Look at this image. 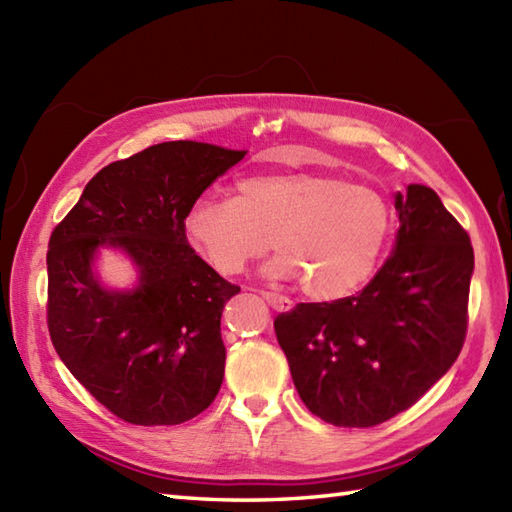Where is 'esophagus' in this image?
Instances as JSON below:
<instances>
[{
  "label": "esophagus",
  "mask_w": 512,
  "mask_h": 512,
  "mask_svg": "<svg viewBox=\"0 0 512 512\" xmlns=\"http://www.w3.org/2000/svg\"><path fill=\"white\" fill-rule=\"evenodd\" d=\"M262 297L266 299L268 306L273 308V310H277V312H288V310H292V301H290L288 297L275 295V292H264Z\"/></svg>",
  "instance_id": "obj_1"
}]
</instances>
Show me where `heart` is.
<instances>
[{
	"mask_svg": "<svg viewBox=\"0 0 512 512\" xmlns=\"http://www.w3.org/2000/svg\"><path fill=\"white\" fill-rule=\"evenodd\" d=\"M189 246L217 275H242L270 248V279H301L314 301L352 295L374 273L394 228L383 193L325 171L284 169L235 182L233 195H200L182 220Z\"/></svg>",
	"mask_w": 512,
	"mask_h": 512,
	"instance_id": "1",
	"label": "heart"
}]
</instances>
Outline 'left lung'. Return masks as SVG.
<instances>
[{
    "label": "left lung",
    "instance_id": "1",
    "mask_svg": "<svg viewBox=\"0 0 512 512\" xmlns=\"http://www.w3.org/2000/svg\"><path fill=\"white\" fill-rule=\"evenodd\" d=\"M396 211L394 250L358 295L275 319L301 400L334 427H376L416 405L466 339L469 233L422 184L396 195Z\"/></svg>",
    "mask_w": 512,
    "mask_h": 512
}]
</instances>
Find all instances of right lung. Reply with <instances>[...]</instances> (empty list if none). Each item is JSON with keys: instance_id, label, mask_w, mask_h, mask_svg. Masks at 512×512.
Returning a JSON list of instances; mask_svg holds the SVG:
<instances>
[{"instance_id": "right-lung-1", "label": "right lung", "mask_w": 512, "mask_h": 512, "mask_svg": "<svg viewBox=\"0 0 512 512\" xmlns=\"http://www.w3.org/2000/svg\"><path fill=\"white\" fill-rule=\"evenodd\" d=\"M246 156L171 140L103 167L48 248V332L72 376L140 427L198 416L222 387L220 319L239 286L195 255L182 220L189 204ZM114 245L139 266V286L103 289L96 247Z\"/></svg>"}]
</instances>
